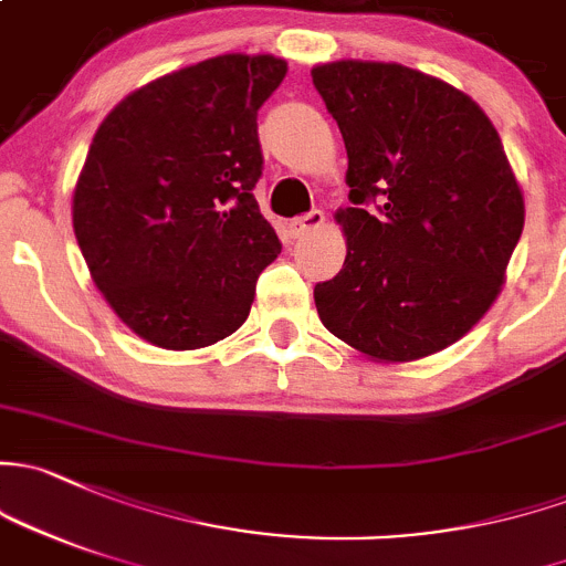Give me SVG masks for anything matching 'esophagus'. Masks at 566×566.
<instances>
[{
  "instance_id": "esophagus-1",
  "label": "esophagus",
  "mask_w": 566,
  "mask_h": 566,
  "mask_svg": "<svg viewBox=\"0 0 566 566\" xmlns=\"http://www.w3.org/2000/svg\"><path fill=\"white\" fill-rule=\"evenodd\" d=\"M323 224H325V213L323 211H308V213H303V217L293 219L287 228H290V235H293V238H303V235L314 233V230H319Z\"/></svg>"
}]
</instances>
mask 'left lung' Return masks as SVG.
<instances>
[{"mask_svg": "<svg viewBox=\"0 0 566 566\" xmlns=\"http://www.w3.org/2000/svg\"><path fill=\"white\" fill-rule=\"evenodd\" d=\"M312 81L342 129L353 200L336 211L344 268L314 287L319 319L377 363L442 353L499 298L523 230L502 138L469 94L403 64L338 59Z\"/></svg>", "mask_w": 566, "mask_h": 566, "instance_id": "obj_1", "label": "left lung"}]
</instances>
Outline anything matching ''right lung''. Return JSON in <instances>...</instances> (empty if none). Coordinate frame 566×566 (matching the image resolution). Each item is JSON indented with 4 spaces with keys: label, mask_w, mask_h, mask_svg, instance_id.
I'll return each instance as SVG.
<instances>
[{
    "label": "right lung",
    "mask_w": 566,
    "mask_h": 566,
    "mask_svg": "<svg viewBox=\"0 0 566 566\" xmlns=\"http://www.w3.org/2000/svg\"><path fill=\"white\" fill-rule=\"evenodd\" d=\"M287 75L273 53H224L135 88L103 118L73 192V230L116 317L163 349L247 323L282 252L252 189L258 111Z\"/></svg>",
    "instance_id": "right-lung-1"
}]
</instances>
